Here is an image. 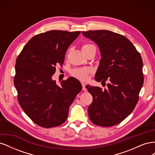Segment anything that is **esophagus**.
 <instances>
[{"mask_svg": "<svg viewBox=\"0 0 155 155\" xmlns=\"http://www.w3.org/2000/svg\"><path fill=\"white\" fill-rule=\"evenodd\" d=\"M81 84H82V87H83V88H82V89H83V91H86L85 84V83H84L83 82V83H81Z\"/></svg>", "mask_w": 155, "mask_h": 155, "instance_id": "esophagus-1", "label": "esophagus"}]
</instances>
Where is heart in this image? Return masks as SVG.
<instances>
[{
  "label": "heart",
  "instance_id": "heart-1",
  "mask_svg": "<svg viewBox=\"0 0 155 155\" xmlns=\"http://www.w3.org/2000/svg\"><path fill=\"white\" fill-rule=\"evenodd\" d=\"M92 46V45L91 44H85L82 46V50H85L90 46ZM91 73V70L89 68H79V69H76L72 71V75L80 80L85 81L88 78V74Z\"/></svg>",
  "mask_w": 155,
  "mask_h": 155
}]
</instances>
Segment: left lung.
Here are the masks:
<instances>
[{
	"label": "left lung",
	"mask_w": 155,
	"mask_h": 155,
	"mask_svg": "<svg viewBox=\"0 0 155 155\" xmlns=\"http://www.w3.org/2000/svg\"><path fill=\"white\" fill-rule=\"evenodd\" d=\"M99 47L101 59L94 79L108 80L107 89L87 85L93 97L88 106L92 122L110 127L125 120L134 110L143 83V61L132 43L122 35L109 30L82 31Z\"/></svg>",
	"instance_id": "1"
}]
</instances>
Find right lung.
<instances>
[{
  "label": "right lung",
  "mask_w": 155,
  "mask_h": 155,
  "mask_svg": "<svg viewBox=\"0 0 155 155\" xmlns=\"http://www.w3.org/2000/svg\"><path fill=\"white\" fill-rule=\"evenodd\" d=\"M81 31L51 30L36 35L18 56L14 85L18 101L29 118L42 127L63 124L70 105L82 85L70 77L59 86L52 79L56 65H62L68 48Z\"/></svg>",
  "instance_id": "right-lung-1"
}]
</instances>
